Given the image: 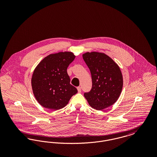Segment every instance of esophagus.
I'll return each mask as SVG.
<instances>
[{
  "instance_id": "34e87169",
  "label": "esophagus",
  "mask_w": 157,
  "mask_h": 157,
  "mask_svg": "<svg viewBox=\"0 0 157 157\" xmlns=\"http://www.w3.org/2000/svg\"><path fill=\"white\" fill-rule=\"evenodd\" d=\"M77 90H78V92H79V93H80V92H81V87H78L77 88Z\"/></svg>"
}]
</instances>
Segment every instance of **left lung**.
<instances>
[{"mask_svg":"<svg viewBox=\"0 0 157 157\" xmlns=\"http://www.w3.org/2000/svg\"><path fill=\"white\" fill-rule=\"evenodd\" d=\"M83 59L90 69L92 86L84 94L90 106L98 111L111 106L118 100L123 86V77L118 64L103 52H87Z\"/></svg>","mask_w":157,"mask_h":157,"instance_id":"1","label":"left lung"}]
</instances>
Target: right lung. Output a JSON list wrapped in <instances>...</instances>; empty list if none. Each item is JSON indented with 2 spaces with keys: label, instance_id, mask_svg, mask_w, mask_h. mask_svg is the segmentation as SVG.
<instances>
[{
  "label": "right lung",
  "instance_id": "obj_1",
  "mask_svg": "<svg viewBox=\"0 0 157 157\" xmlns=\"http://www.w3.org/2000/svg\"><path fill=\"white\" fill-rule=\"evenodd\" d=\"M71 52H59L45 57L35 68L31 78L33 95L45 108L57 111L65 107L78 92L70 84L67 68L74 60Z\"/></svg>",
  "mask_w": 157,
  "mask_h": 157
}]
</instances>
